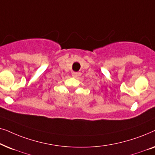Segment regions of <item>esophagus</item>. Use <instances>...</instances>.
Returning a JSON list of instances; mask_svg holds the SVG:
<instances>
[{
    "label": "esophagus",
    "mask_w": 155,
    "mask_h": 155,
    "mask_svg": "<svg viewBox=\"0 0 155 155\" xmlns=\"http://www.w3.org/2000/svg\"><path fill=\"white\" fill-rule=\"evenodd\" d=\"M78 75V73H76V72H73V73H72V76L74 78H77Z\"/></svg>",
    "instance_id": "1"
}]
</instances>
